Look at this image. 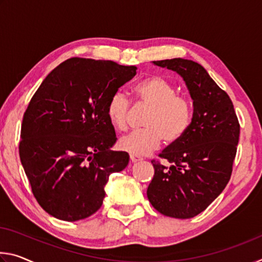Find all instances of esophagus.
<instances>
[{
    "label": "esophagus",
    "mask_w": 262,
    "mask_h": 262,
    "mask_svg": "<svg viewBox=\"0 0 262 262\" xmlns=\"http://www.w3.org/2000/svg\"><path fill=\"white\" fill-rule=\"evenodd\" d=\"M130 161H132L133 163L140 162V161H142V157H140V156H136V155H133V154H130Z\"/></svg>",
    "instance_id": "esophagus-1"
}]
</instances>
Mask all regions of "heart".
I'll return each mask as SVG.
<instances>
[{
    "instance_id": "1",
    "label": "heart",
    "mask_w": 262,
    "mask_h": 262,
    "mask_svg": "<svg viewBox=\"0 0 262 262\" xmlns=\"http://www.w3.org/2000/svg\"><path fill=\"white\" fill-rule=\"evenodd\" d=\"M134 94L141 103L150 107L145 117L144 129L132 132L119 141V147L136 156L148 155L159 147L164 140L173 143L187 132L192 119V105L177 89L161 76H151L141 81L134 88ZM129 100L120 91L110 97L106 113L117 129H125Z\"/></svg>"
}]
</instances>
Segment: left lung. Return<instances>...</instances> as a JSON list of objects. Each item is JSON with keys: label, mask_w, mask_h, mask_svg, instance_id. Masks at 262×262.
<instances>
[{"label": "left lung", "mask_w": 262, "mask_h": 262, "mask_svg": "<svg viewBox=\"0 0 262 262\" xmlns=\"http://www.w3.org/2000/svg\"><path fill=\"white\" fill-rule=\"evenodd\" d=\"M184 79L193 100L187 132L161 154L170 165L151 161L155 174L147 195L161 214L192 219L223 192L232 172L239 140L233 104L207 70L192 60L152 61Z\"/></svg>", "instance_id": "8db88e82"}]
</instances>
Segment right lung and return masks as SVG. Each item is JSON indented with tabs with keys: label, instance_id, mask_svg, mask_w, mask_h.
Wrapping results in <instances>:
<instances>
[{
	"label": "right lung",
	"instance_id": "obj_1",
	"mask_svg": "<svg viewBox=\"0 0 262 262\" xmlns=\"http://www.w3.org/2000/svg\"><path fill=\"white\" fill-rule=\"evenodd\" d=\"M135 66L72 57L47 75L26 108L19 157L39 205L57 220H84L99 209L113 172L129 155L117 142L106 106L135 76Z\"/></svg>",
	"mask_w": 262,
	"mask_h": 262
}]
</instances>
